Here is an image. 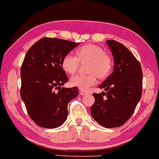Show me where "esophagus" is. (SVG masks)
Segmentation results:
<instances>
[{
  "mask_svg": "<svg viewBox=\"0 0 159 159\" xmlns=\"http://www.w3.org/2000/svg\"><path fill=\"white\" fill-rule=\"evenodd\" d=\"M86 93H87L86 92H85L83 90H80V96H84V95H86Z\"/></svg>",
  "mask_w": 159,
  "mask_h": 159,
  "instance_id": "34e87169",
  "label": "esophagus"
}]
</instances>
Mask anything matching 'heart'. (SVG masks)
I'll return each mask as SVG.
<instances>
[{
  "instance_id": "1",
  "label": "heart",
  "mask_w": 159,
  "mask_h": 159,
  "mask_svg": "<svg viewBox=\"0 0 159 159\" xmlns=\"http://www.w3.org/2000/svg\"><path fill=\"white\" fill-rule=\"evenodd\" d=\"M80 63H89L87 72L89 74H78L70 79V84L83 90H87L97 83L99 79H106L111 74L113 69V60L100 47L86 44L77 49L76 55L68 53L62 60V67L70 75L78 70Z\"/></svg>"
}]
</instances>
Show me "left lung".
<instances>
[{
    "mask_svg": "<svg viewBox=\"0 0 159 159\" xmlns=\"http://www.w3.org/2000/svg\"><path fill=\"white\" fill-rule=\"evenodd\" d=\"M106 43L113 56L114 70L99 86L106 93L93 94L91 115L99 125L111 129L124 125L133 114L142 97V71L139 62L123 44L116 40Z\"/></svg>",
    "mask_w": 159,
    "mask_h": 159,
    "instance_id": "left-lung-1",
    "label": "left lung"
}]
</instances>
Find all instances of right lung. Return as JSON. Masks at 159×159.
I'll list each match as a JSON object with an SVG mask.
<instances>
[{
    "mask_svg": "<svg viewBox=\"0 0 159 159\" xmlns=\"http://www.w3.org/2000/svg\"><path fill=\"white\" fill-rule=\"evenodd\" d=\"M78 45L44 37L36 42L24 57L20 70V97L28 115L39 126L57 128L67 118L68 103L79 92L76 86L61 88L68 81L62 60Z\"/></svg>",
    "mask_w": 159,
    "mask_h": 159,
    "instance_id": "obj_1",
    "label": "right lung"
}]
</instances>
